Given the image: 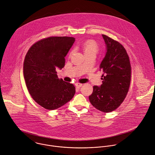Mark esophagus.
<instances>
[{"instance_id": "34e87169", "label": "esophagus", "mask_w": 155, "mask_h": 155, "mask_svg": "<svg viewBox=\"0 0 155 155\" xmlns=\"http://www.w3.org/2000/svg\"><path fill=\"white\" fill-rule=\"evenodd\" d=\"M75 86H76L77 87H78V88L81 87L82 86V84H81V83H76L75 84Z\"/></svg>"}]
</instances>
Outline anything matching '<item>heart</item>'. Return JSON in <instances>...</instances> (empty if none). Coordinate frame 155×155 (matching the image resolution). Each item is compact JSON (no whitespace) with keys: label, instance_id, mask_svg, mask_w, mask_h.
Returning <instances> with one entry per match:
<instances>
[{"label":"heart","instance_id":"heart-1","mask_svg":"<svg viewBox=\"0 0 155 155\" xmlns=\"http://www.w3.org/2000/svg\"><path fill=\"white\" fill-rule=\"evenodd\" d=\"M81 48L82 49L85 56L92 54L95 55L99 50V46L96 41L90 39L84 42L81 45ZM72 54V51H71L69 53V56L71 57Z\"/></svg>","mask_w":155,"mask_h":155}]
</instances>
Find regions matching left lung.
I'll return each instance as SVG.
<instances>
[{"label": "left lung", "instance_id": "1", "mask_svg": "<svg viewBox=\"0 0 155 155\" xmlns=\"http://www.w3.org/2000/svg\"><path fill=\"white\" fill-rule=\"evenodd\" d=\"M107 51L100 64L104 72L102 84L93 87L89 96L92 105L104 113L116 110L124 101L129 91L131 78L130 58L124 47L118 41L102 35Z\"/></svg>", "mask_w": 155, "mask_h": 155}]
</instances>
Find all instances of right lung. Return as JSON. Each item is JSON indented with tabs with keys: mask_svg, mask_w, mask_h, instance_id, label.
Instances as JSON below:
<instances>
[{
	"mask_svg": "<svg viewBox=\"0 0 155 155\" xmlns=\"http://www.w3.org/2000/svg\"><path fill=\"white\" fill-rule=\"evenodd\" d=\"M75 38L50 36L33 44L25 55L23 74L33 99L48 110L57 109L69 101L75 93L73 84L58 78L57 69H61Z\"/></svg>",
	"mask_w": 155,
	"mask_h": 155,
	"instance_id": "right-lung-1",
	"label": "right lung"
}]
</instances>
